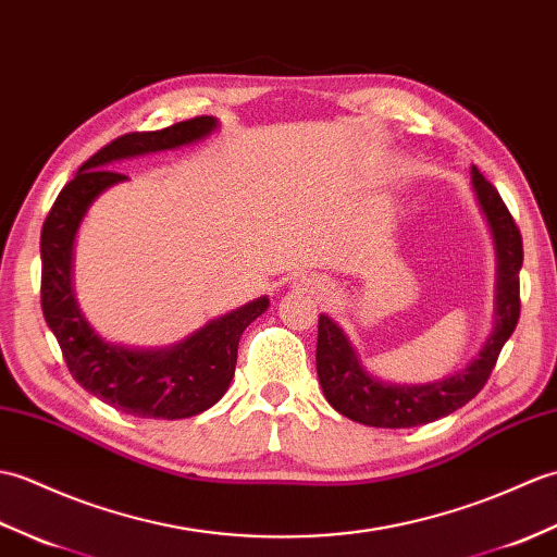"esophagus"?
<instances>
[{"label":"esophagus","instance_id":"1","mask_svg":"<svg viewBox=\"0 0 557 557\" xmlns=\"http://www.w3.org/2000/svg\"><path fill=\"white\" fill-rule=\"evenodd\" d=\"M295 288L307 293V295H326L329 293V283H326V278H321L317 274H310V276H302Z\"/></svg>","mask_w":557,"mask_h":557}]
</instances>
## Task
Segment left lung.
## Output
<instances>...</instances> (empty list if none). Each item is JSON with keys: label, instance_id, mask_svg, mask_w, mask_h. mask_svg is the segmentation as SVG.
<instances>
[{"label": "left lung", "instance_id": "left-lung-1", "mask_svg": "<svg viewBox=\"0 0 557 557\" xmlns=\"http://www.w3.org/2000/svg\"><path fill=\"white\" fill-rule=\"evenodd\" d=\"M472 185L491 226L498 259L496 314H493L496 324L491 336L474 360L450 379L424 383V386H398L369 376L341 326L321 314L317 338L319 383L333 410L352 422L379 429H407L448 417L486 386L505 341L512 336L520 319L522 236L503 197L476 166H472Z\"/></svg>", "mask_w": 557, "mask_h": 557}]
</instances>
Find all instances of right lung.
Returning a JSON list of instances; mask_svg holds the SVG:
<instances>
[{
  "label": "right lung",
  "instance_id": "right-lung-1",
  "mask_svg": "<svg viewBox=\"0 0 557 557\" xmlns=\"http://www.w3.org/2000/svg\"><path fill=\"white\" fill-rule=\"evenodd\" d=\"M214 128V116H195L162 131L126 133L111 140L64 185L42 226L40 300L47 326L59 341L71 376L107 405L133 417L185 419L219 403L236 374L243 331L267 312L269 298H257L207 321L171 348H123L97 336L78 310L71 288L73 240L95 197L128 178L111 169L116 162L190 145Z\"/></svg>",
  "mask_w": 557,
  "mask_h": 557
}]
</instances>
